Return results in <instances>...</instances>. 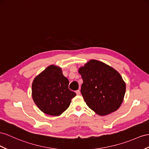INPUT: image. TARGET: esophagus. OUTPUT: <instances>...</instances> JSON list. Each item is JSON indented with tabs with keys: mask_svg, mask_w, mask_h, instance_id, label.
<instances>
[{
	"mask_svg": "<svg viewBox=\"0 0 149 149\" xmlns=\"http://www.w3.org/2000/svg\"><path fill=\"white\" fill-rule=\"evenodd\" d=\"M75 93H76V94H77V95H80V94H81V92H80L79 90L76 91Z\"/></svg>",
	"mask_w": 149,
	"mask_h": 149,
	"instance_id": "obj_1",
	"label": "esophagus"
}]
</instances>
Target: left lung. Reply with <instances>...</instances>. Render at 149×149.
Segmentation results:
<instances>
[{
    "label": "left lung",
    "instance_id": "obj_1",
    "mask_svg": "<svg viewBox=\"0 0 149 149\" xmlns=\"http://www.w3.org/2000/svg\"><path fill=\"white\" fill-rule=\"evenodd\" d=\"M83 83L81 92L87 105L101 116L117 110L123 100L126 85L113 68L96 60L79 68Z\"/></svg>",
    "mask_w": 149,
    "mask_h": 149
}]
</instances>
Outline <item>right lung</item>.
I'll list each match as a JSON object with an SVG mask.
<instances>
[{"label":"right lung","mask_w":149,"mask_h":149,"mask_svg":"<svg viewBox=\"0 0 149 149\" xmlns=\"http://www.w3.org/2000/svg\"><path fill=\"white\" fill-rule=\"evenodd\" d=\"M69 81L62 69L50 65L34 79L32 97L41 111L51 116H58L68 108L76 94L68 89Z\"/></svg>","instance_id":"1"}]
</instances>
